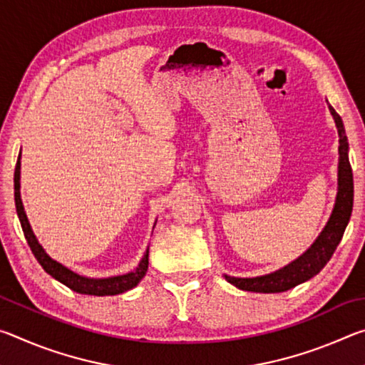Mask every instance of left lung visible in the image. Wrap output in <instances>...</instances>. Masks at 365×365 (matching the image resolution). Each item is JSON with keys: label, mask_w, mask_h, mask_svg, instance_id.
Masks as SVG:
<instances>
[{"label": "left lung", "mask_w": 365, "mask_h": 365, "mask_svg": "<svg viewBox=\"0 0 365 365\" xmlns=\"http://www.w3.org/2000/svg\"><path fill=\"white\" fill-rule=\"evenodd\" d=\"M329 109L335 119L339 146H338V193L335 207L324 230L320 232L316 242L311 245L304 255H301L293 262H289L280 270L272 272L267 275L252 277V279H240V277L224 275L228 283H232L240 289L255 293H282L293 288L299 283L312 279L325 264L330 261L333 252H335L338 243L341 242L344 228L348 225L351 212H353V200H354V183H353V170H351L349 156H348V138H346L344 125L341 117L329 104Z\"/></svg>", "instance_id": "obj_1"}]
</instances>
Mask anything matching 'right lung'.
<instances>
[{"label": "right lung", "mask_w": 365, "mask_h": 365, "mask_svg": "<svg viewBox=\"0 0 365 365\" xmlns=\"http://www.w3.org/2000/svg\"><path fill=\"white\" fill-rule=\"evenodd\" d=\"M14 201H16V211H17V215H19V220L22 225V232L26 235L27 243L30 246V250H32L34 256L36 257V261H38V264L41 265L46 274H49L53 279H56L58 282L63 283V285H66L67 288H71L72 292H77L80 294H93V296H113V294L128 292V289L137 287L140 280L145 277L148 270V264H150L148 262V256H150V251L148 250L145 252V256L141 257L137 269L133 272H128V274L117 275V277H108V279H88V277L78 275L71 269H67L66 265L59 264L58 261H54V259L49 257L34 235L32 227L29 224V219L22 206L21 153H19V158H17V164L14 170Z\"/></svg>", "instance_id": "1"}]
</instances>
